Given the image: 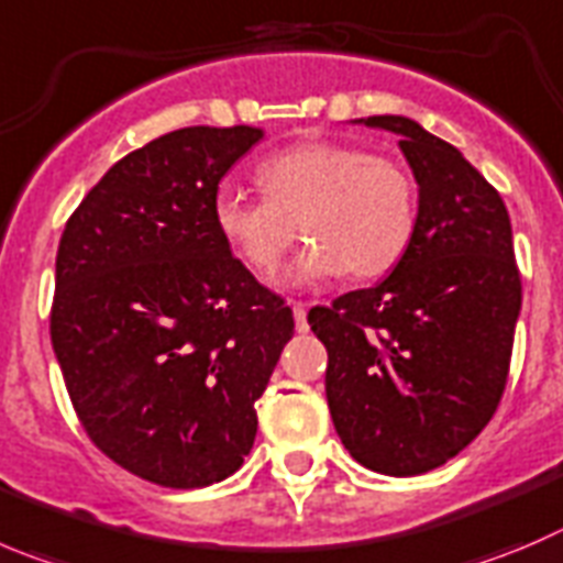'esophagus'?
Returning a JSON list of instances; mask_svg holds the SVG:
<instances>
[{
  "mask_svg": "<svg viewBox=\"0 0 563 563\" xmlns=\"http://www.w3.org/2000/svg\"><path fill=\"white\" fill-rule=\"evenodd\" d=\"M292 314H296V329L298 331H307L309 323H307V303L296 301L292 303Z\"/></svg>",
  "mask_w": 563,
  "mask_h": 563,
  "instance_id": "esophagus-1",
  "label": "esophagus"
}]
</instances>
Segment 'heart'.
Returning a JSON list of instances; mask_svg holds the SVG:
<instances>
[{"label": "heart", "mask_w": 563, "mask_h": 563, "mask_svg": "<svg viewBox=\"0 0 563 563\" xmlns=\"http://www.w3.org/2000/svg\"><path fill=\"white\" fill-rule=\"evenodd\" d=\"M254 176L265 198L221 187L212 218L256 276L282 265L298 232L309 240L287 271L290 285H314L345 271L353 278L382 276L415 238L417 185L389 157L312 141L265 157Z\"/></svg>", "instance_id": "b5f03b06"}]
</instances>
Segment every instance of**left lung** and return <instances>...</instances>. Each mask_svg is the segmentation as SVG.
<instances>
[{
    "label": "left lung",
    "instance_id": "8db88e82",
    "mask_svg": "<svg viewBox=\"0 0 563 563\" xmlns=\"http://www.w3.org/2000/svg\"><path fill=\"white\" fill-rule=\"evenodd\" d=\"M387 130L417 181V229L382 285L314 307L325 398L345 451L382 475H420L473 442L506 389L522 285L500 192L406 115Z\"/></svg>",
    "mask_w": 563,
    "mask_h": 563
}]
</instances>
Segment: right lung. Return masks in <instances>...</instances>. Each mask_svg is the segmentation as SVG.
<instances>
[{"mask_svg": "<svg viewBox=\"0 0 563 563\" xmlns=\"http://www.w3.org/2000/svg\"><path fill=\"white\" fill-rule=\"evenodd\" d=\"M256 126H185L118 159L66 223L52 347L85 431L132 475L170 489L229 478L292 309L216 229L218 181Z\"/></svg>", "mask_w": 563, "mask_h": 563, "instance_id": "obj_1", "label": "right lung"}]
</instances>
